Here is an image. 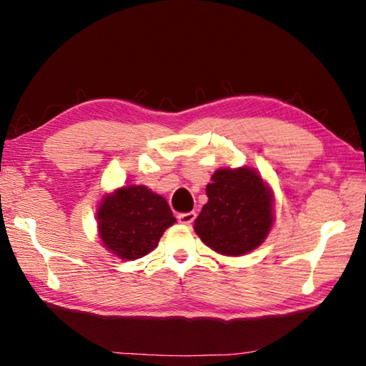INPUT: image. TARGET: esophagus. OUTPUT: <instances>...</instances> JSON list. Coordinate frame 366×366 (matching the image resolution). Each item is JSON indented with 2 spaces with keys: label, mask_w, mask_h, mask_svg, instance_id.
Here are the masks:
<instances>
[{
  "label": "esophagus",
  "mask_w": 366,
  "mask_h": 366,
  "mask_svg": "<svg viewBox=\"0 0 366 366\" xmlns=\"http://www.w3.org/2000/svg\"><path fill=\"white\" fill-rule=\"evenodd\" d=\"M195 218H197V213L195 212L177 214V219H179V222H182V224H192V222L195 221Z\"/></svg>",
  "instance_id": "1"
}]
</instances>
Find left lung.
<instances>
[{
  "label": "left lung",
  "instance_id": "8db88e82",
  "mask_svg": "<svg viewBox=\"0 0 366 366\" xmlns=\"http://www.w3.org/2000/svg\"><path fill=\"white\" fill-rule=\"evenodd\" d=\"M207 185L194 229L202 242L227 257H240L263 244L272 226V192L252 168L218 169Z\"/></svg>",
  "mask_w": 366,
  "mask_h": 366
}]
</instances>
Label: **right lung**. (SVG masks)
Returning <instances> with one entry per match:
<instances>
[{
    "label": "right lung",
    "mask_w": 366,
    "mask_h": 366,
    "mask_svg": "<svg viewBox=\"0 0 366 366\" xmlns=\"http://www.w3.org/2000/svg\"><path fill=\"white\" fill-rule=\"evenodd\" d=\"M103 245L122 259H137L157 249L176 222L168 202L145 185H124L103 197L97 212Z\"/></svg>",
    "instance_id": "right-lung-1"
}]
</instances>
